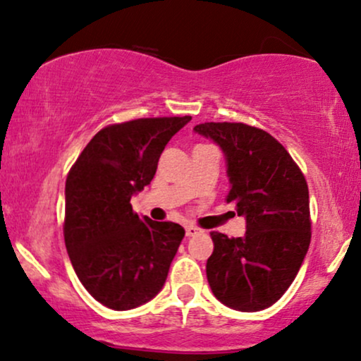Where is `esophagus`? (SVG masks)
<instances>
[{
	"label": "esophagus",
	"mask_w": 361,
	"mask_h": 361,
	"mask_svg": "<svg viewBox=\"0 0 361 361\" xmlns=\"http://www.w3.org/2000/svg\"><path fill=\"white\" fill-rule=\"evenodd\" d=\"M185 232H186V237H195V235H198L202 230H200L198 227H195V225H186Z\"/></svg>",
	"instance_id": "esophagus-1"
}]
</instances>
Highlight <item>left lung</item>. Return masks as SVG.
<instances>
[{
  "mask_svg": "<svg viewBox=\"0 0 361 361\" xmlns=\"http://www.w3.org/2000/svg\"><path fill=\"white\" fill-rule=\"evenodd\" d=\"M195 133L224 151L227 203L245 216V233L228 238L212 232L207 260L212 293L232 310L254 312L272 306L293 284L311 242L310 192L286 147L262 129L242 123H205Z\"/></svg>",
  "mask_w": 361,
  "mask_h": 361,
  "instance_id": "left-lung-1",
  "label": "left lung"
}]
</instances>
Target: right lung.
Here are the masks:
<instances>
[{
  "instance_id": "right-lung-1",
  "label": "right lung",
  "mask_w": 361,
  "mask_h": 361,
  "mask_svg": "<svg viewBox=\"0 0 361 361\" xmlns=\"http://www.w3.org/2000/svg\"><path fill=\"white\" fill-rule=\"evenodd\" d=\"M190 121L146 117L107 126L68 171L65 247L84 288L111 310L151 301L183 240L181 225L134 214L131 197L151 183L164 146Z\"/></svg>"
}]
</instances>
